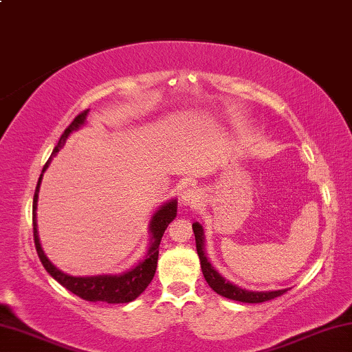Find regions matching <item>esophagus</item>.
Wrapping results in <instances>:
<instances>
[{
    "label": "esophagus",
    "mask_w": 352,
    "mask_h": 352,
    "mask_svg": "<svg viewBox=\"0 0 352 352\" xmlns=\"http://www.w3.org/2000/svg\"><path fill=\"white\" fill-rule=\"evenodd\" d=\"M201 201V194L199 189L188 188L182 194V204L188 208H197Z\"/></svg>",
    "instance_id": "34e87169"
}]
</instances>
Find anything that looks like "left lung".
Instances as JSON below:
<instances>
[{
	"mask_svg": "<svg viewBox=\"0 0 352 352\" xmlns=\"http://www.w3.org/2000/svg\"><path fill=\"white\" fill-rule=\"evenodd\" d=\"M192 230L195 234V247H197L201 272H204V276L206 279L208 285H210L216 294L228 298V300H234L241 302H264V301L273 300V298L281 296L283 294L287 292V289L270 290V292H253V290H245L242 287H237L234 284H231L228 279H225L216 269H214L210 259L206 258L205 243H204L205 236H204V228H201V225L199 222L192 223Z\"/></svg>",
	"mask_w": 352,
	"mask_h": 352,
	"instance_id": "obj_1",
	"label": "left lung"
}]
</instances>
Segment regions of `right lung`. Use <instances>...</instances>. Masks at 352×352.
<instances>
[{
	"instance_id": "add662e5",
	"label": "right lung",
	"mask_w": 352,
	"mask_h": 352,
	"mask_svg": "<svg viewBox=\"0 0 352 352\" xmlns=\"http://www.w3.org/2000/svg\"><path fill=\"white\" fill-rule=\"evenodd\" d=\"M88 110H83L80 115L74 118V121L69 124L68 129H65L62 133L60 140H58L57 146L52 151L50 160H47L46 164L43 166V170H41L37 188H35L34 194V204H32V226H34V242L35 248H37L38 258L41 264L46 269V272L56 279L57 283H60L65 289L73 292L82 300L87 301H104L110 302V305H121V302H130L138 298L146 287L151 284L152 278L155 275V270H157V262H158V247L160 242H162V237L164 234L168 225L177 217V200H169L168 204H164L158 208L157 211L151 219V223H148V231H151V247L147 250V254L144 259L138 262V265H135L133 269H130L126 273H121V275H98V276H71L58 270L57 267L52 264V262L46 258L43 248L40 245L38 239V231H37V201H38V190L41 184V178H43L45 170L50 168L52 162V157H56L57 152L65 146V141H67L68 136L79 130L83 124H85V119Z\"/></svg>"
}]
</instances>
